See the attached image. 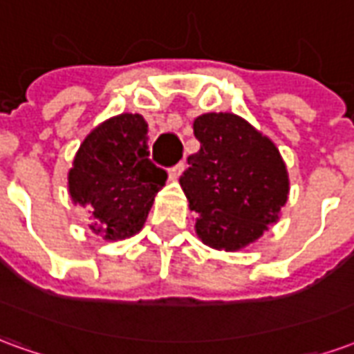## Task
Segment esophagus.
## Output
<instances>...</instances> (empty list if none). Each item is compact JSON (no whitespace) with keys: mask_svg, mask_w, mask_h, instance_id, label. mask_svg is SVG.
<instances>
[{"mask_svg":"<svg viewBox=\"0 0 354 354\" xmlns=\"http://www.w3.org/2000/svg\"><path fill=\"white\" fill-rule=\"evenodd\" d=\"M184 169H185V162L184 161L178 162V165H174V167H172V169L169 170L170 180H178V178H180V174L184 172Z\"/></svg>","mask_w":354,"mask_h":354,"instance_id":"esophagus-1","label":"esophagus"}]
</instances>
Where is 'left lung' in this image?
Here are the masks:
<instances>
[{
  "label": "left lung",
  "instance_id": "obj_1",
  "mask_svg": "<svg viewBox=\"0 0 354 354\" xmlns=\"http://www.w3.org/2000/svg\"><path fill=\"white\" fill-rule=\"evenodd\" d=\"M193 132L201 142L180 184L197 216L205 245L239 250L279 220L288 199V174L267 136L233 113H205Z\"/></svg>",
  "mask_w": 354,
  "mask_h": 354
}]
</instances>
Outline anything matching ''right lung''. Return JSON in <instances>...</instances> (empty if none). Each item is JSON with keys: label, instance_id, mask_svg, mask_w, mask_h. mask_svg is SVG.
Segmentation results:
<instances>
[{"label": "right lung", "instance_id": "add662e5", "mask_svg": "<svg viewBox=\"0 0 354 354\" xmlns=\"http://www.w3.org/2000/svg\"><path fill=\"white\" fill-rule=\"evenodd\" d=\"M147 123L138 113H121L83 140L68 174L73 203L88 208L91 230L108 241L142 230L167 170L149 161Z\"/></svg>", "mask_w": 354, "mask_h": 354}]
</instances>
